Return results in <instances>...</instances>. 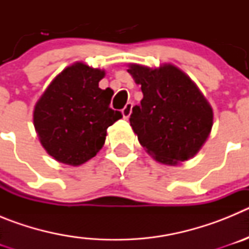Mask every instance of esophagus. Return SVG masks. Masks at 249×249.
<instances>
[{"instance_id": "34e87169", "label": "esophagus", "mask_w": 249, "mask_h": 249, "mask_svg": "<svg viewBox=\"0 0 249 249\" xmlns=\"http://www.w3.org/2000/svg\"><path fill=\"white\" fill-rule=\"evenodd\" d=\"M132 107H133V103H132V102H128L126 106H124V107H123V109H122L123 117H124V118H128L129 116H131V113H132Z\"/></svg>"}]
</instances>
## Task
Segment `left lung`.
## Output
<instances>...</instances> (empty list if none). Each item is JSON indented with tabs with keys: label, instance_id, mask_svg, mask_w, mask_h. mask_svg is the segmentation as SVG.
Instances as JSON below:
<instances>
[{
	"label": "left lung",
	"instance_id": "obj_1",
	"mask_svg": "<svg viewBox=\"0 0 249 249\" xmlns=\"http://www.w3.org/2000/svg\"><path fill=\"white\" fill-rule=\"evenodd\" d=\"M143 98L132 108V129L158 162L176 166L201 149L213 126V111L190 77L173 65H129Z\"/></svg>",
	"mask_w": 249,
	"mask_h": 249
}]
</instances>
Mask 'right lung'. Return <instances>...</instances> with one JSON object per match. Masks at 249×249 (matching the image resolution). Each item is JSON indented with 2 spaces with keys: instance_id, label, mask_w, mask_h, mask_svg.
<instances>
[{
  "instance_id": "right-lung-1",
  "label": "right lung",
  "mask_w": 249,
  "mask_h": 249,
  "mask_svg": "<svg viewBox=\"0 0 249 249\" xmlns=\"http://www.w3.org/2000/svg\"><path fill=\"white\" fill-rule=\"evenodd\" d=\"M103 77V70L76 62L56 76L35 106L41 144L61 163L80 166L94 157L107 128L122 118L109 108L113 91L98 87Z\"/></svg>"
}]
</instances>
